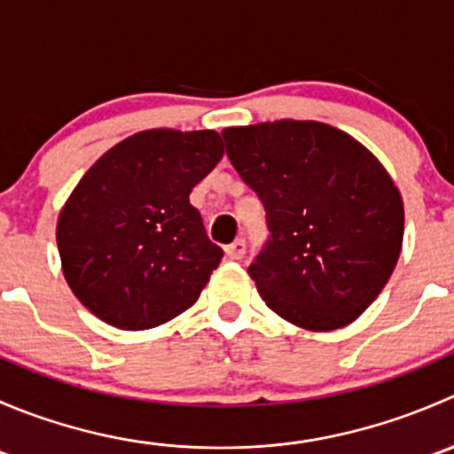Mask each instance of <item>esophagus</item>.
I'll return each instance as SVG.
<instances>
[{
    "label": "esophagus",
    "mask_w": 454,
    "mask_h": 454,
    "mask_svg": "<svg viewBox=\"0 0 454 454\" xmlns=\"http://www.w3.org/2000/svg\"><path fill=\"white\" fill-rule=\"evenodd\" d=\"M226 254H228V259H231V261L244 259V254H246V241H244V239L232 241L231 246H226Z\"/></svg>",
    "instance_id": "1"
}]
</instances>
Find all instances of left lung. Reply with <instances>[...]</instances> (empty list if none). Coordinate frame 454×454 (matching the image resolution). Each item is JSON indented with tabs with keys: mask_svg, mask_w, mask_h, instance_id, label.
I'll use <instances>...</instances> for the list:
<instances>
[{
	"mask_svg": "<svg viewBox=\"0 0 454 454\" xmlns=\"http://www.w3.org/2000/svg\"><path fill=\"white\" fill-rule=\"evenodd\" d=\"M226 153L268 213L270 241L248 268L261 299L296 327L354 323L395 270L404 204L354 136L318 121L222 131Z\"/></svg>",
	"mask_w": 454,
	"mask_h": 454,
	"instance_id": "1",
	"label": "left lung"
}]
</instances>
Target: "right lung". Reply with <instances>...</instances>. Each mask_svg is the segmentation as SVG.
<instances>
[{
  "label": "right lung",
  "mask_w": 454,
  "mask_h": 454,
  "mask_svg": "<svg viewBox=\"0 0 454 454\" xmlns=\"http://www.w3.org/2000/svg\"><path fill=\"white\" fill-rule=\"evenodd\" d=\"M222 155L213 129H146L87 168L59 213L57 246L67 286L91 314L140 332L200 299L223 253L189 195Z\"/></svg>",
  "instance_id": "obj_1"
}]
</instances>
